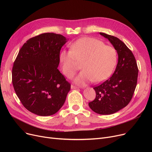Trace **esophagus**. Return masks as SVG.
I'll list each match as a JSON object with an SVG mask.
<instances>
[{"mask_svg": "<svg viewBox=\"0 0 152 152\" xmlns=\"http://www.w3.org/2000/svg\"><path fill=\"white\" fill-rule=\"evenodd\" d=\"M71 89H78L79 87H76V86H73V85H71Z\"/></svg>", "mask_w": 152, "mask_h": 152, "instance_id": "obj_1", "label": "esophagus"}]
</instances>
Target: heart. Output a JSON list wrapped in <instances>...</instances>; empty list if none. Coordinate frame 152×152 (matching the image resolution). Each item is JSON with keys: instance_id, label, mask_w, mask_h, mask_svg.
<instances>
[{"instance_id": "1", "label": "heart", "mask_w": 152, "mask_h": 152, "mask_svg": "<svg viewBox=\"0 0 152 152\" xmlns=\"http://www.w3.org/2000/svg\"><path fill=\"white\" fill-rule=\"evenodd\" d=\"M70 49L61 52L60 62L63 74L68 78L75 75L79 63H82L83 70L75 79L77 84L84 86L92 81L99 83L105 81L116 65V50L100 40L82 37L72 44Z\"/></svg>"}]
</instances>
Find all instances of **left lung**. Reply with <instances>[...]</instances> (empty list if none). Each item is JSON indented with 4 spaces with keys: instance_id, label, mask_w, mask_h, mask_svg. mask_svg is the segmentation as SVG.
<instances>
[{
    "instance_id": "obj_1",
    "label": "left lung",
    "mask_w": 152,
    "mask_h": 152,
    "mask_svg": "<svg viewBox=\"0 0 152 152\" xmlns=\"http://www.w3.org/2000/svg\"><path fill=\"white\" fill-rule=\"evenodd\" d=\"M99 34L113 45L118 60L111 77L94 88L96 97L89 103V106L98 114L111 115L130 102L136 87L139 70L133 53L123 42L116 37L103 33Z\"/></svg>"
}]
</instances>
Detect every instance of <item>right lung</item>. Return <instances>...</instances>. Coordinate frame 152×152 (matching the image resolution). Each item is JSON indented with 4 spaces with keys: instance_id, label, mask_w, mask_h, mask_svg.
<instances>
[{
    "instance_id": "right-lung-1",
    "label": "right lung",
    "mask_w": 152,
    "mask_h": 152,
    "mask_svg": "<svg viewBox=\"0 0 152 152\" xmlns=\"http://www.w3.org/2000/svg\"><path fill=\"white\" fill-rule=\"evenodd\" d=\"M68 39L43 33L23 44L12 69V83L23 105L39 116H50L61 108L71 85L57 69L61 48Z\"/></svg>"
}]
</instances>
